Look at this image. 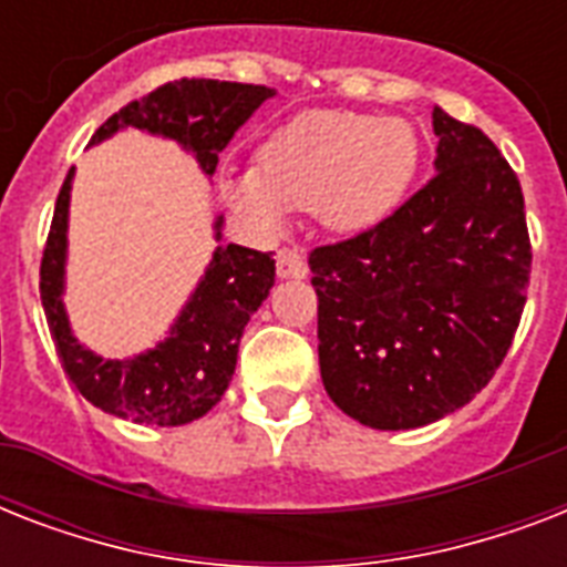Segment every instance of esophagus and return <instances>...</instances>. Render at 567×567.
I'll list each match as a JSON object with an SVG mask.
<instances>
[{
    "label": "esophagus",
    "instance_id": "obj_1",
    "mask_svg": "<svg viewBox=\"0 0 567 567\" xmlns=\"http://www.w3.org/2000/svg\"><path fill=\"white\" fill-rule=\"evenodd\" d=\"M276 276L279 279H302L306 276V265L293 249H279L276 252Z\"/></svg>",
    "mask_w": 567,
    "mask_h": 567
}]
</instances>
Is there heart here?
Here are the masks:
<instances>
[{
  "mask_svg": "<svg viewBox=\"0 0 567 567\" xmlns=\"http://www.w3.org/2000/svg\"><path fill=\"white\" fill-rule=\"evenodd\" d=\"M414 167L405 120L306 111L267 137L258 167L223 173L220 196L261 231L282 229L288 208L318 212L332 231H364L400 205Z\"/></svg>",
  "mask_w": 567,
  "mask_h": 567,
  "instance_id": "obj_1",
  "label": "heart"
}]
</instances>
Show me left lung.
<instances>
[{
    "label": "left lung",
    "mask_w": 567,
    "mask_h": 567,
    "mask_svg": "<svg viewBox=\"0 0 567 567\" xmlns=\"http://www.w3.org/2000/svg\"><path fill=\"white\" fill-rule=\"evenodd\" d=\"M435 176L391 217L311 249L323 388L373 430H414L471 403L527 302L520 182L476 126L432 111Z\"/></svg>",
    "instance_id": "obj_1"
}]
</instances>
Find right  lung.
<instances>
[{"label": "right lung", "instance_id": "obj_1", "mask_svg": "<svg viewBox=\"0 0 567 567\" xmlns=\"http://www.w3.org/2000/svg\"><path fill=\"white\" fill-rule=\"evenodd\" d=\"M265 84L179 79L158 91L128 102L96 128L91 144L123 128L171 137L190 153L205 176L217 171V155L265 100L274 96ZM73 173H66L55 203L43 261H40V300L58 359L84 400L123 421L146 426H182L220 403L238 364V344L252 311L274 288L276 261L270 252L226 244L214 247L203 279L179 311L167 338L146 353L128 359H102L79 341L64 309L66 223ZM223 217L214 220V240H220Z\"/></svg>", "mask_w": 567, "mask_h": 567}]
</instances>
